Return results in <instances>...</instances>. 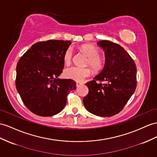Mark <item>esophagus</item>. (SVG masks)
<instances>
[{
    "instance_id": "1",
    "label": "esophagus",
    "mask_w": 157,
    "mask_h": 157,
    "mask_svg": "<svg viewBox=\"0 0 157 157\" xmlns=\"http://www.w3.org/2000/svg\"><path fill=\"white\" fill-rule=\"evenodd\" d=\"M82 83L80 82H76V86H77V88L79 87L80 85H82Z\"/></svg>"
}]
</instances>
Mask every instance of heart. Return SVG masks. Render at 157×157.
Returning a JSON list of instances; mask_svg holds the SVG:
<instances>
[{
    "label": "heart",
    "mask_w": 157,
    "mask_h": 157,
    "mask_svg": "<svg viewBox=\"0 0 157 157\" xmlns=\"http://www.w3.org/2000/svg\"><path fill=\"white\" fill-rule=\"evenodd\" d=\"M80 52L88 57L86 65L90 66L96 73L101 71L105 65L104 59L100 56V49L96 46L86 44L83 45L80 48ZM73 59V52L71 48L67 49L63 56V60L66 65H69ZM91 75V70L89 68H79L77 67H72L66 69L64 71V76L67 78L82 81Z\"/></svg>",
    "instance_id": "heart-1"
}]
</instances>
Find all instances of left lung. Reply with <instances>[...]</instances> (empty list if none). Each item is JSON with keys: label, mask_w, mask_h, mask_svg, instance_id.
Masks as SVG:
<instances>
[{"label": "left lung", "mask_w": 157, "mask_h": 157, "mask_svg": "<svg viewBox=\"0 0 157 157\" xmlns=\"http://www.w3.org/2000/svg\"><path fill=\"white\" fill-rule=\"evenodd\" d=\"M97 44L104 52L105 65L94 80L86 83L89 92L83 104L92 114L110 117L121 112L134 93L137 68L133 59L120 45L108 40Z\"/></svg>", "instance_id": "obj_1"}]
</instances>
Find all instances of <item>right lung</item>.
I'll list each match as a JSON object with an SVG mask.
<instances>
[{"instance_id":"right-lung-1","label":"right lung","mask_w":157,"mask_h":157,"mask_svg":"<svg viewBox=\"0 0 157 157\" xmlns=\"http://www.w3.org/2000/svg\"><path fill=\"white\" fill-rule=\"evenodd\" d=\"M71 44V41L63 40L37 42L18 62L17 91L24 105L37 116L60 112L69 93L76 89L75 80L58 78L64 68L63 56Z\"/></svg>"}]
</instances>
